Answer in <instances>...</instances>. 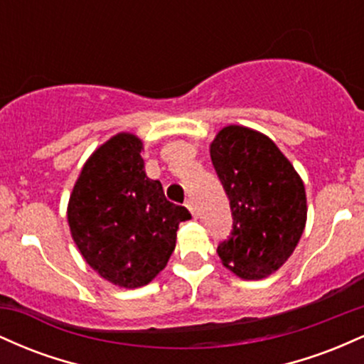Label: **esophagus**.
<instances>
[{"label":"esophagus","mask_w":364,"mask_h":364,"mask_svg":"<svg viewBox=\"0 0 364 364\" xmlns=\"http://www.w3.org/2000/svg\"><path fill=\"white\" fill-rule=\"evenodd\" d=\"M186 208L191 212V215L196 217V208L193 205V200H186Z\"/></svg>","instance_id":"1"}]
</instances>
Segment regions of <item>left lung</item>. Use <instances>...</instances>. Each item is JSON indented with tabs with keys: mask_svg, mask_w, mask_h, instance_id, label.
<instances>
[{
	"mask_svg": "<svg viewBox=\"0 0 364 364\" xmlns=\"http://www.w3.org/2000/svg\"><path fill=\"white\" fill-rule=\"evenodd\" d=\"M210 159L232 212V231L217 255L241 279L269 277L294 252L306 224L304 185L269 136L229 124Z\"/></svg>",
	"mask_w": 364,
	"mask_h": 364,
	"instance_id": "1",
	"label": "left lung"
}]
</instances>
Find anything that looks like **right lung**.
I'll return each instance as SVG.
<instances>
[{
	"label": "right lung",
	"instance_id": "right-lung-1",
	"mask_svg": "<svg viewBox=\"0 0 364 364\" xmlns=\"http://www.w3.org/2000/svg\"><path fill=\"white\" fill-rule=\"evenodd\" d=\"M132 133H118L82 168L68 202V224L82 257L119 287H140L168 263L185 207L166 198L161 181L147 178Z\"/></svg>",
	"mask_w": 364,
	"mask_h": 364
}]
</instances>
